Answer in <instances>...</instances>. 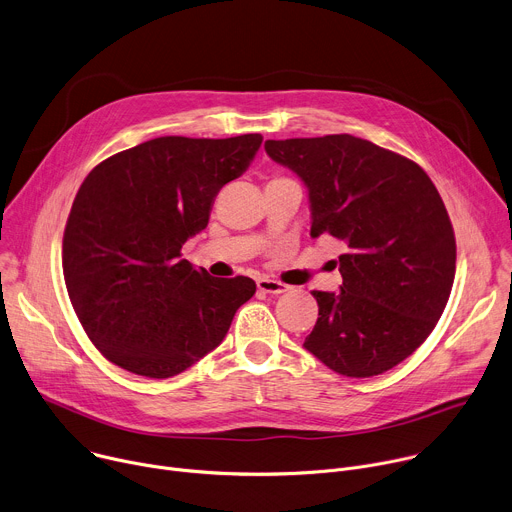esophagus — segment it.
<instances>
[{"mask_svg": "<svg viewBox=\"0 0 512 512\" xmlns=\"http://www.w3.org/2000/svg\"><path fill=\"white\" fill-rule=\"evenodd\" d=\"M257 287H259V291H263V294H275V296L283 294V291L289 289V285L275 281V279H267V277L257 279Z\"/></svg>", "mask_w": 512, "mask_h": 512, "instance_id": "1", "label": "esophagus"}]
</instances>
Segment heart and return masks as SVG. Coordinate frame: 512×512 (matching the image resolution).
<instances>
[{
  "label": "heart",
  "mask_w": 512,
  "mask_h": 512,
  "mask_svg": "<svg viewBox=\"0 0 512 512\" xmlns=\"http://www.w3.org/2000/svg\"><path fill=\"white\" fill-rule=\"evenodd\" d=\"M283 180H287V178H275V180H271V182H283Z\"/></svg>",
  "instance_id": "b5f03b06"
}]
</instances>
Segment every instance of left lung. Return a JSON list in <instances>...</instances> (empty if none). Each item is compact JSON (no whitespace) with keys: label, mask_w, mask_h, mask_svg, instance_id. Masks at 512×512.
Wrapping results in <instances>:
<instances>
[{"label":"left lung","mask_w":512,"mask_h":512,"mask_svg":"<svg viewBox=\"0 0 512 512\" xmlns=\"http://www.w3.org/2000/svg\"><path fill=\"white\" fill-rule=\"evenodd\" d=\"M267 156L308 188L310 235H332L340 291H312L310 350L344 377L381 375L413 354L440 320L456 275L444 200L411 160L348 133L267 139Z\"/></svg>","instance_id":"left-lung-1"}]
</instances>
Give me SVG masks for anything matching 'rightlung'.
I'll list each match as a JSON object with an SVG mask.
<instances>
[{
  "instance_id": "add662e5",
  "label": "right lung",
  "mask_w": 512,
  "mask_h": 512,
  "mask_svg": "<svg viewBox=\"0 0 512 512\" xmlns=\"http://www.w3.org/2000/svg\"><path fill=\"white\" fill-rule=\"evenodd\" d=\"M263 137H156L119 152L72 202L62 269L87 336L117 367L168 379L221 344L255 281L225 279L180 259L208 225L214 198L239 178Z\"/></svg>"
}]
</instances>
